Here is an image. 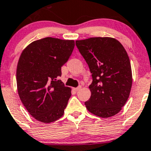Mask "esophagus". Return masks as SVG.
<instances>
[{
  "mask_svg": "<svg viewBox=\"0 0 151 151\" xmlns=\"http://www.w3.org/2000/svg\"><path fill=\"white\" fill-rule=\"evenodd\" d=\"M81 89V86H77V87H76V88H74V90H76V91H79Z\"/></svg>",
  "mask_w": 151,
  "mask_h": 151,
  "instance_id": "1",
  "label": "esophagus"
}]
</instances>
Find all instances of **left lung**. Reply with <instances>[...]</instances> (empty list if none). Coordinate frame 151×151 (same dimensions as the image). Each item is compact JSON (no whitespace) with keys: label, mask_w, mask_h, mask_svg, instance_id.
I'll use <instances>...</instances> for the list:
<instances>
[{"label":"left lung","mask_w":151,"mask_h":151,"mask_svg":"<svg viewBox=\"0 0 151 151\" xmlns=\"http://www.w3.org/2000/svg\"><path fill=\"white\" fill-rule=\"evenodd\" d=\"M76 45L93 77L86 109L99 117L116 115L126 103L132 89V67L126 51L117 39L110 37L77 40Z\"/></svg>","instance_id":"8db88e82"}]
</instances>
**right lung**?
I'll list each match as a JSON object with an SVG mask.
<instances>
[{
	"mask_svg": "<svg viewBox=\"0 0 151 151\" xmlns=\"http://www.w3.org/2000/svg\"><path fill=\"white\" fill-rule=\"evenodd\" d=\"M74 48V40L46 37L30 43L21 53L17 68L18 94L38 121L53 122L64 115L71 90L58 78Z\"/></svg>",
	"mask_w": 151,
	"mask_h": 151,
	"instance_id": "add662e5",
	"label": "right lung"
}]
</instances>
